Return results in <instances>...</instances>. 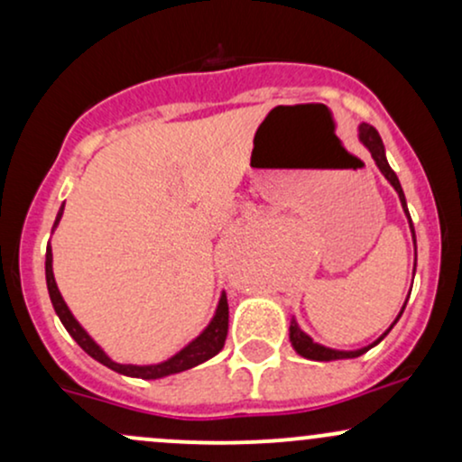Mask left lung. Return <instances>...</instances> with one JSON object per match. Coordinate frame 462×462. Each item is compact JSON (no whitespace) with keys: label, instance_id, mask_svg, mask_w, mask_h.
Wrapping results in <instances>:
<instances>
[{"label":"left lung","instance_id":"obj_1","mask_svg":"<svg viewBox=\"0 0 462 462\" xmlns=\"http://www.w3.org/2000/svg\"><path fill=\"white\" fill-rule=\"evenodd\" d=\"M360 141H363L365 145H367V150L371 152V156H374V161H375V164H378V169L384 173V178L389 180L391 187H393V189L397 190V195H400V201H402V208H404L406 217H408V219H411V215H408V208H406L404 190H402V187H400V180H397L395 171L389 167V162H386L383 139H380V134H378V132H375L374 125H369V124L360 125ZM411 230H412V236H415V227H412V221H411ZM415 264H417V258H415ZM404 309H406V304H404ZM404 309H402V312H404ZM402 312H400V315H397V319H400V317H402ZM397 319H395V321H397ZM391 328H393V326H391ZM391 328H389V330H391ZM389 330H386V332L383 334V337L378 338V341H383L386 334H389ZM378 341H375V343H378ZM291 343H293L295 352H298L300 356L310 358V360L356 358V356H360V354H365V352H367V349H369V347H363V349H358V352H337V349L317 346V343H312V338L309 337V334H304V332L300 330L298 323H295V321L291 323ZM375 343H374V346H375Z\"/></svg>","mask_w":462,"mask_h":462}]
</instances>
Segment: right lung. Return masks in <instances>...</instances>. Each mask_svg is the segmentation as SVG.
<instances>
[{
  "label": "right lung",
  "mask_w": 462,
  "mask_h": 462,
  "mask_svg": "<svg viewBox=\"0 0 462 462\" xmlns=\"http://www.w3.org/2000/svg\"><path fill=\"white\" fill-rule=\"evenodd\" d=\"M62 210H65V204H62V208L58 210L54 227L58 226V221H60ZM45 278H47V291H50L51 304H54L56 315L60 317L62 326L67 328V332L71 334L73 338H76L78 346L82 347L84 352L88 354V356L99 360V363L106 365V367H110L113 371H116V374L132 375V378H143V380H156V378H162V375L178 374V371L190 369V367H195V365L204 363V360L213 358L215 354L221 352V347H224V343H226L227 319H230V315H227V312H230V310H227V298L224 293V295H221L219 306H217V312H215L213 321H210V326L206 328V330L201 332L193 343H189V346L184 347L182 352H178L176 356L164 360V363H161V365H145V367H139V365H119V363H115V360H110L108 356H106L104 349L99 347L97 343H95L93 338L82 330V326H79V323L73 319L71 312H69L65 300H62L60 291H58V286H56L54 272H51V249H50V245H47V254H45Z\"/></svg>",
  "instance_id": "add662e5"
}]
</instances>
